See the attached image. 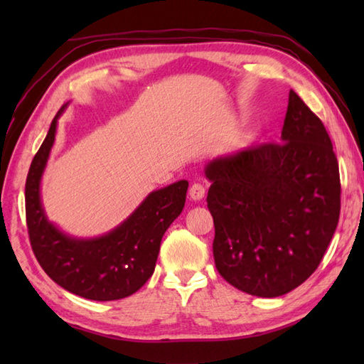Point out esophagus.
I'll list each match as a JSON object with an SVG mask.
<instances>
[{"label":"esophagus","mask_w":364,"mask_h":364,"mask_svg":"<svg viewBox=\"0 0 364 364\" xmlns=\"http://www.w3.org/2000/svg\"><path fill=\"white\" fill-rule=\"evenodd\" d=\"M189 197L192 198V200H202L203 197H205V188H203V184H200V183H194L191 186V189H189Z\"/></svg>","instance_id":"34e87169"}]
</instances>
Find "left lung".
Instances as JSON below:
<instances>
[{"instance_id": "left-lung-1", "label": "left lung", "mask_w": 364, "mask_h": 364, "mask_svg": "<svg viewBox=\"0 0 364 364\" xmlns=\"http://www.w3.org/2000/svg\"><path fill=\"white\" fill-rule=\"evenodd\" d=\"M205 175L214 262L230 284L272 299L318 269L338 225L341 184L327 129L296 92L280 144L214 158Z\"/></svg>"}]
</instances>
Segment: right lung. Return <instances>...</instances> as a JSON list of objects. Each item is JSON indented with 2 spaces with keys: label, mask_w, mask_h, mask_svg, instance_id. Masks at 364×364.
Masks as SVG:
<instances>
[{
  "label": "right lung",
  "mask_w": 364,
  "mask_h": 364,
  "mask_svg": "<svg viewBox=\"0 0 364 364\" xmlns=\"http://www.w3.org/2000/svg\"><path fill=\"white\" fill-rule=\"evenodd\" d=\"M60 107L48 134L31 162L26 178V223L38 264L54 283L76 296L119 300L134 294L153 275L161 239L181 214L189 183L180 180L150 192L128 218L107 233L78 237L46 218L41 184L58 131Z\"/></svg>",
  "instance_id": "add662e5"
}]
</instances>
